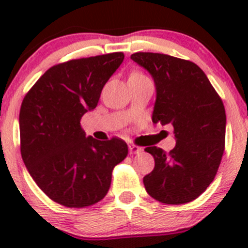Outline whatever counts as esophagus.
Returning a JSON list of instances; mask_svg holds the SVG:
<instances>
[{
  "mask_svg": "<svg viewBox=\"0 0 248 248\" xmlns=\"http://www.w3.org/2000/svg\"><path fill=\"white\" fill-rule=\"evenodd\" d=\"M140 151H141V148H139V146L134 145V144L129 145V153L130 154H139Z\"/></svg>",
  "mask_w": 248,
  "mask_h": 248,
  "instance_id": "obj_1",
  "label": "esophagus"
}]
</instances>
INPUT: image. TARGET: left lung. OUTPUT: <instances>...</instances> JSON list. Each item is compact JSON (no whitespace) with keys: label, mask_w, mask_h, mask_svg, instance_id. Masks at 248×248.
<instances>
[{"label":"left lung","mask_w":248,"mask_h":248,"mask_svg":"<svg viewBox=\"0 0 248 248\" xmlns=\"http://www.w3.org/2000/svg\"><path fill=\"white\" fill-rule=\"evenodd\" d=\"M130 58L153 77L156 100L153 123L174 126L169 153L148 146L154 170L143 179L146 192L166 205L198 199L214 181L225 150V107L206 74L190 61L138 52Z\"/></svg>","instance_id":"obj_1"}]
</instances>
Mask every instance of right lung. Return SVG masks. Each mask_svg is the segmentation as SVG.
<instances>
[{
	"label": "right lung",
	"instance_id": "right-lung-1",
	"mask_svg": "<svg viewBox=\"0 0 248 248\" xmlns=\"http://www.w3.org/2000/svg\"><path fill=\"white\" fill-rule=\"evenodd\" d=\"M122 52L53 65L30 89L19 110L21 155L50 200L82 209L104 198L114 166L128 145L85 137L80 119L99 102L103 87L122 64Z\"/></svg>",
	"mask_w": 248,
	"mask_h": 248
}]
</instances>
